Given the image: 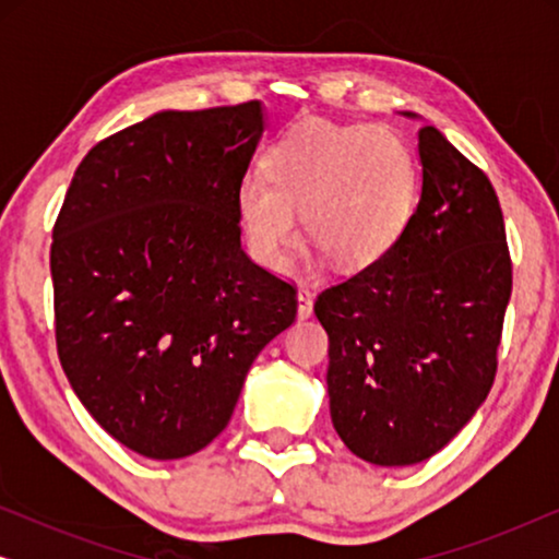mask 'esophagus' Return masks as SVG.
Listing matches in <instances>:
<instances>
[{
    "label": "esophagus",
    "mask_w": 559,
    "mask_h": 559,
    "mask_svg": "<svg viewBox=\"0 0 559 559\" xmlns=\"http://www.w3.org/2000/svg\"><path fill=\"white\" fill-rule=\"evenodd\" d=\"M310 316H312V295L308 289H300V293H297V318L308 320Z\"/></svg>",
    "instance_id": "34e87169"
}]
</instances>
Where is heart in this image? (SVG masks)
<instances>
[{
    "instance_id": "b5f03b06",
    "label": "heart",
    "mask_w": 559,
    "mask_h": 559,
    "mask_svg": "<svg viewBox=\"0 0 559 559\" xmlns=\"http://www.w3.org/2000/svg\"><path fill=\"white\" fill-rule=\"evenodd\" d=\"M264 180L236 188L249 254L264 270H287L305 213V236L343 272L381 262L407 231L417 165L386 127L297 121L262 159Z\"/></svg>"
}]
</instances>
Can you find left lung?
<instances>
[{"label":"left lung","instance_id":"left-lung-1","mask_svg":"<svg viewBox=\"0 0 559 559\" xmlns=\"http://www.w3.org/2000/svg\"><path fill=\"white\" fill-rule=\"evenodd\" d=\"M417 155L423 188L407 231L316 300L331 338L335 432L384 468L427 461L471 423L491 392L511 297L493 186L430 124L417 132Z\"/></svg>","mask_w":559,"mask_h":559}]
</instances>
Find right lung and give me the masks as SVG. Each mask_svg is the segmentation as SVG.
<instances>
[{
	"label": "right lung",
	"mask_w": 559,
	"mask_h": 559,
	"mask_svg": "<svg viewBox=\"0 0 559 559\" xmlns=\"http://www.w3.org/2000/svg\"><path fill=\"white\" fill-rule=\"evenodd\" d=\"M262 102L157 111L83 157L52 228L58 356L88 415L134 453L218 438L295 287L241 249L236 188Z\"/></svg>",
	"instance_id": "obj_1"
}]
</instances>
